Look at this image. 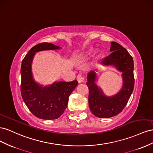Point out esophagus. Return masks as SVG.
<instances>
[{"mask_svg": "<svg viewBox=\"0 0 153 153\" xmlns=\"http://www.w3.org/2000/svg\"><path fill=\"white\" fill-rule=\"evenodd\" d=\"M77 80L79 83H81V82H82L85 81V77L82 76L81 74H79V75L77 76Z\"/></svg>", "mask_w": 153, "mask_h": 153, "instance_id": "obj_1", "label": "esophagus"}]
</instances>
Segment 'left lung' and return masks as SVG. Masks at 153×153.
Masks as SVG:
<instances>
[{"mask_svg": "<svg viewBox=\"0 0 153 153\" xmlns=\"http://www.w3.org/2000/svg\"><path fill=\"white\" fill-rule=\"evenodd\" d=\"M111 53L102 59L103 65H112L123 72V85L122 89L111 97L106 96L95 84L96 73L91 71L87 76L86 85L88 87V103L91 111L99 118H110L123 111L131 95L134 85V63L132 56L119 43L112 42Z\"/></svg>", "mask_w": 153, "mask_h": 153, "instance_id": "8db88e82", "label": "left lung"}]
</instances>
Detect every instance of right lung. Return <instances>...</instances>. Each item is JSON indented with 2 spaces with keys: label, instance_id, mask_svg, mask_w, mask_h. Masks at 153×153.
<instances>
[{
  "label": "right lung",
  "instance_id": "add662e5",
  "mask_svg": "<svg viewBox=\"0 0 153 153\" xmlns=\"http://www.w3.org/2000/svg\"><path fill=\"white\" fill-rule=\"evenodd\" d=\"M60 47L51 43H41L34 46L26 54L21 65V95L30 111L44 120L56 119L67 108L70 95L76 88L77 80L59 81L43 87L34 81L31 65L36 52L59 49Z\"/></svg>",
  "mask_w": 153,
  "mask_h": 153
}]
</instances>
